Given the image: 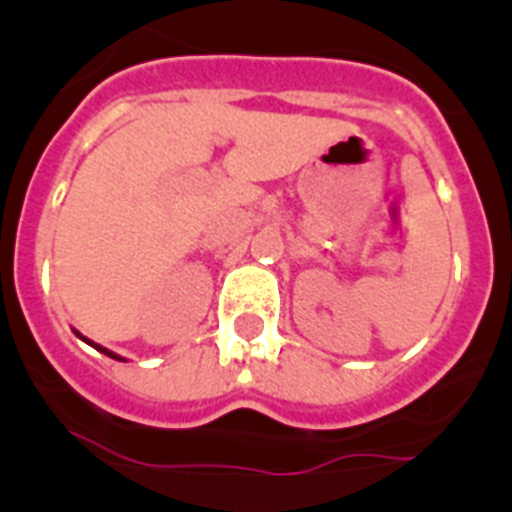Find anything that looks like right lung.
<instances>
[{"label": "right lung", "mask_w": 512, "mask_h": 512, "mask_svg": "<svg viewBox=\"0 0 512 512\" xmlns=\"http://www.w3.org/2000/svg\"><path fill=\"white\" fill-rule=\"evenodd\" d=\"M74 333H76V338H81V341H84V343H89V346H92V348H97L99 354H104V356H110V359H115V361H125V359H122V356H120V354H115V351H110V348H104V346H99V343L89 341V338H87V336H81L79 330H74Z\"/></svg>", "instance_id": "obj_1"}]
</instances>
